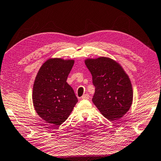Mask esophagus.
Returning a JSON list of instances; mask_svg holds the SVG:
<instances>
[{"instance_id":"34e87169","label":"esophagus","mask_w":161,"mask_h":161,"mask_svg":"<svg viewBox=\"0 0 161 161\" xmlns=\"http://www.w3.org/2000/svg\"><path fill=\"white\" fill-rule=\"evenodd\" d=\"M82 99H88L89 98V95L88 94H84L82 96V97H81Z\"/></svg>"}]
</instances>
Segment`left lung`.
<instances>
[{"instance_id": "8db88e82", "label": "left lung", "mask_w": 161, "mask_h": 161, "mask_svg": "<svg viewBox=\"0 0 161 161\" xmlns=\"http://www.w3.org/2000/svg\"><path fill=\"white\" fill-rule=\"evenodd\" d=\"M85 64L95 86L93 103L108 119L122 117L130 110L133 100L129 76L120 64L109 58H88Z\"/></svg>"}]
</instances>
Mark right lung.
Here are the masks:
<instances>
[{"mask_svg":"<svg viewBox=\"0 0 161 161\" xmlns=\"http://www.w3.org/2000/svg\"><path fill=\"white\" fill-rule=\"evenodd\" d=\"M74 60L49 58L39 68L34 80L32 101L36 112L53 126L63 124L70 116L78 98L66 82Z\"/></svg>","mask_w":161,"mask_h":161,"instance_id":"obj_1","label":"right lung"}]
</instances>
